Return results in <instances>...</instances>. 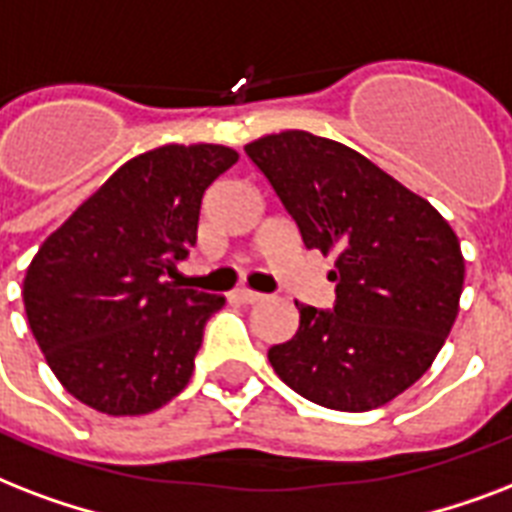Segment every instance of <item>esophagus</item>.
Here are the masks:
<instances>
[{
    "label": "esophagus",
    "instance_id": "1",
    "mask_svg": "<svg viewBox=\"0 0 512 512\" xmlns=\"http://www.w3.org/2000/svg\"><path fill=\"white\" fill-rule=\"evenodd\" d=\"M235 299L243 301V304H259L264 299V293L251 291V288H240V291H235Z\"/></svg>",
    "mask_w": 512,
    "mask_h": 512
}]
</instances>
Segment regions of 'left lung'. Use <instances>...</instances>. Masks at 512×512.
Returning <instances> with one entry per match:
<instances>
[{
	"instance_id": "left-lung-1",
	"label": "left lung",
	"mask_w": 512,
	"mask_h": 512,
	"mask_svg": "<svg viewBox=\"0 0 512 512\" xmlns=\"http://www.w3.org/2000/svg\"><path fill=\"white\" fill-rule=\"evenodd\" d=\"M307 248L334 256V310L299 304L269 363L301 398L371 411L433 366L459 312L462 248L433 205L350 146L283 130L245 146Z\"/></svg>"
}]
</instances>
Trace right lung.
Returning <instances> with one entry per match:
<instances>
[{
    "label": "right lung",
    "instance_id": "1",
    "mask_svg": "<svg viewBox=\"0 0 512 512\" xmlns=\"http://www.w3.org/2000/svg\"><path fill=\"white\" fill-rule=\"evenodd\" d=\"M240 160L221 144H165L117 168L45 243L23 307L47 366L79 403L138 417L192 379L219 293L168 275L197 243L205 189Z\"/></svg>",
    "mask_w": 512,
    "mask_h": 512
}]
</instances>
